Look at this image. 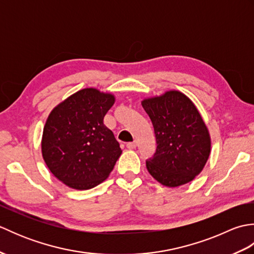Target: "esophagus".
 <instances>
[{
	"mask_svg": "<svg viewBox=\"0 0 254 254\" xmlns=\"http://www.w3.org/2000/svg\"><path fill=\"white\" fill-rule=\"evenodd\" d=\"M136 146H137V143L136 142H131V143H127V147L128 149H134V148H136Z\"/></svg>",
	"mask_w": 254,
	"mask_h": 254,
	"instance_id": "esophagus-1",
	"label": "esophagus"
}]
</instances>
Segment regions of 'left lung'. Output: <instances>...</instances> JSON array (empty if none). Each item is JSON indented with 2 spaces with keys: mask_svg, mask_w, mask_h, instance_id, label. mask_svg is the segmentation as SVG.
<instances>
[{
  "mask_svg": "<svg viewBox=\"0 0 254 254\" xmlns=\"http://www.w3.org/2000/svg\"><path fill=\"white\" fill-rule=\"evenodd\" d=\"M152 120L157 148L146 160L150 175L161 185L175 188L192 181L204 168L210 138L193 102L180 91L142 101Z\"/></svg>",
  "mask_w": 254,
  "mask_h": 254,
  "instance_id": "obj_1",
  "label": "left lung"
}]
</instances>
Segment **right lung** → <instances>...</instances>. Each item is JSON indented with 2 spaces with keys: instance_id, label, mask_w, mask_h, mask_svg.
Masks as SVG:
<instances>
[{
  "instance_id": "right-lung-1",
  "label": "right lung",
  "mask_w": 254,
  "mask_h": 254,
  "mask_svg": "<svg viewBox=\"0 0 254 254\" xmlns=\"http://www.w3.org/2000/svg\"><path fill=\"white\" fill-rule=\"evenodd\" d=\"M115 97L95 88L69 96L48 117L42 135V156L59 180L87 190L106 180L122 150L104 124Z\"/></svg>"
}]
</instances>
